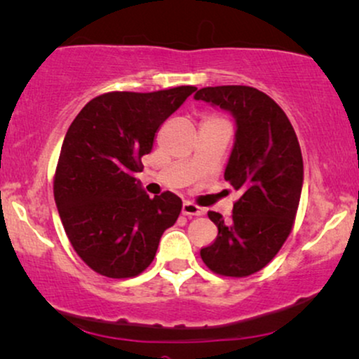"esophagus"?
<instances>
[{"label": "esophagus", "instance_id": "esophagus-1", "mask_svg": "<svg viewBox=\"0 0 359 359\" xmlns=\"http://www.w3.org/2000/svg\"><path fill=\"white\" fill-rule=\"evenodd\" d=\"M182 214L187 215V217H194V215H202L204 214V209L194 204L191 201H185L182 204Z\"/></svg>", "mask_w": 359, "mask_h": 359}]
</instances>
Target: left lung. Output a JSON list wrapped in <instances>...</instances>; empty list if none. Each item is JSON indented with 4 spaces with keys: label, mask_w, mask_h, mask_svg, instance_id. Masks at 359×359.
Returning <instances> with one entry per match:
<instances>
[{
    "label": "left lung",
    "mask_w": 359,
    "mask_h": 359,
    "mask_svg": "<svg viewBox=\"0 0 359 359\" xmlns=\"http://www.w3.org/2000/svg\"><path fill=\"white\" fill-rule=\"evenodd\" d=\"M194 98L231 111L237 123L224 179L239 197L229 222L209 210L219 234L201 257L215 274L245 278L273 261L294 226L303 189L299 142L284 110L252 86H205Z\"/></svg>",
    "instance_id": "left-lung-1"
}]
</instances>
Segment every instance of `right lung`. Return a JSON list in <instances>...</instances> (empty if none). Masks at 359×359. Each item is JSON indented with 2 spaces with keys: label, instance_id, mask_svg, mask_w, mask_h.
I'll list each match as a JSON object with an SVG mask.
<instances>
[{
  "label": "right lung",
  "instance_id": "1",
  "mask_svg": "<svg viewBox=\"0 0 359 359\" xmlns=\"http://www.w3.org/2000/svg\"><path fill=\"white\" fill-rule=\"evenodd\" d=\"M184 85L157 92H109L75 116L56 163L53 194L68 241L95 273L135 278L152 264L163 231L182 201L172 192L150 198L135 172L158 127L196 92Z\"/></svg>",
  "mask_w": 359,
  "mask_h": 359
}]
</instances>
